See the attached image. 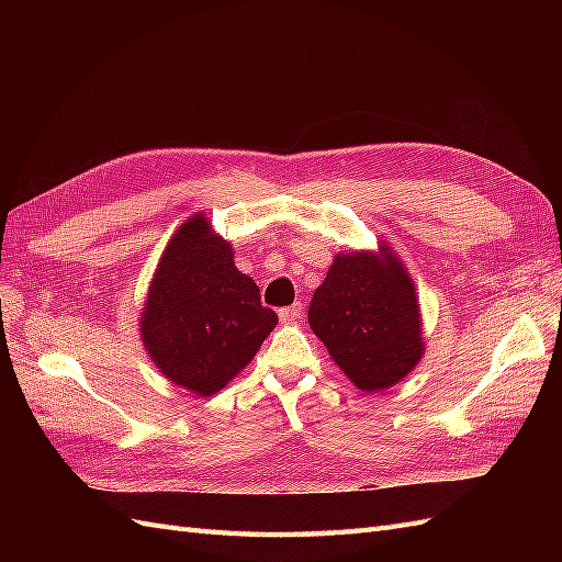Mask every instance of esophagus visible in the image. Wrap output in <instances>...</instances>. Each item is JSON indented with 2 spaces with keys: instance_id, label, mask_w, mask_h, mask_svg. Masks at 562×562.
I'll return each instance as SVG.
<instances>
[{
  "instance_id": "esophagus-1",
  "label": "esophagus",
  "mask_w": 562,
  "mask_h": 562,
  "mask_svg": "<svg viewBox=\"0 0 562 562\" xmlns=\"http://www.w3.org/2000/svg\"><path fill=\"white\" fill-rule=\"evenodd\" d=\"M300 314H302L300 304H291V307L279 310V318H281V323H285V326H291V323H295L300 318Z\"/></svg>"
}]
</instances>
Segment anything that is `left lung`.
Returning a JSON list of instances; mask_svg holds the SVG:
<instances>
[{"instance_id": "left-lung-1", "label": "left lung", "mask_w": 562, "mask_h": 562, "mask_svg": "<svg viewBox=\"0 0 562 562\" xmlns=\"http://www.w3.org/2000/svg\"><path fill=\"white\" fill-rule=\"evenodd\" d=\"M310 326L335 366L361 391H384L422 361V310L411 271L391 250L335 252L314 291Z\"/></svg>"}]
</instances>
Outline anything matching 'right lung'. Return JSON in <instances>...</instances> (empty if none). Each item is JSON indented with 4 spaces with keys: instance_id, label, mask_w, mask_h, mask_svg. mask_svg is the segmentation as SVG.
I'll return each instance as SVG.
<instances>
[{
    "instance_id": "add662e5",
    "label": "right lung",
    "mask_w": 562,
    "mask_h": 562,
    "mask_svg": "<svg viewBox=\"0 0 562 562\" xmlns=\"http://www.w3.org/2000/svg\"><path fill=\"white\" fill-rule=\"evenodd\" d=\"M260 288L234 265V248L196 213L168 239L138 316L140 339L161 375L206 398L255 359L277 328Z\"/></svg>"
}]
</instances>
